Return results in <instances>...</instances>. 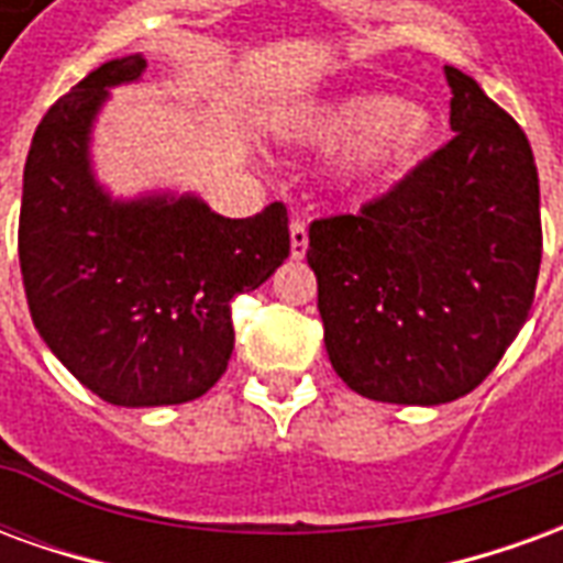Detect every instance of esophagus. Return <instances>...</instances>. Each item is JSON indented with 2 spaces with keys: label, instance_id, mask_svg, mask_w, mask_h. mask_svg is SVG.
Returning <instances> with one entry per match:
<instances>
[{
  "label": "esophagus",
  "instance_id": "1",
  "mask_svg": "<svg viewBox=\"0 0 563 563\" xmlns=\"http://www.w3.org/2000/svg\"><path fill=\"white\" fill-rule=\"evenodd\" d=\"M289 241H292V258H305L307 253V225L301 220H292L289 225Z\"/></svg>",
  "mask_w": 563,
  "mask_h": 563
}]
</instances>
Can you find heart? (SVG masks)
Here are the masks:
<instances>
[{"label":"heart","instance_id":"obj_1","mask_svg":"<svg viewBox=\"0 0 563 563\" xmlns=\"http://www.w3.org/2000/svg\"><path fill=\"white\" fill-rule=\"evenodd\" d=\"M305 135L322 150H350L362 172L404 168L434 139V114L389 92H355L319 108Z\"/></svg>","mask_w":563,"mask_h":563}]
</instances>
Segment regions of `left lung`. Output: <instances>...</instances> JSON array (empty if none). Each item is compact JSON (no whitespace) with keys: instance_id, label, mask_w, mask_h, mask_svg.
I'll list each match as a JSON object with an SVG mask.
<instances>
[{"instance_id":"8db88e82","label":"left lung","mask_w":563,"mask_h":563,"mask_svg":"<svg viewBox=\"0 0 563 563\" xmlns=\"http://www.w3.org/2000/svg\"><path fill=\"white\" fill-rule=\"evenodd\" d=\"M443 75L455 139L358 213L310 222L331 367L371 401L467 395L533 305L543 229L531 144L471 75Z\"/></svg>"}]
</instances>
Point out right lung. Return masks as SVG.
<instances>
[{"mask_svg":"<svg viewBox=\"0 0 563 563\" xmlns=\"http://www.w3.org/2000/svg\"><path fill=\"white\" fill-rule=\"evenodd\" d=\"M144 68L141 54L111 59L51 104L23 168L18 229L35 329L114 407L201 398L232 358V298L289 256L280 201L229 220L196 196L114 201L96 184L92 120L108 90Z\"/></svg>","mask_w":563,"mask_h":563,"instance_id":"add662e5","label":"right lung"}]
</instances>
